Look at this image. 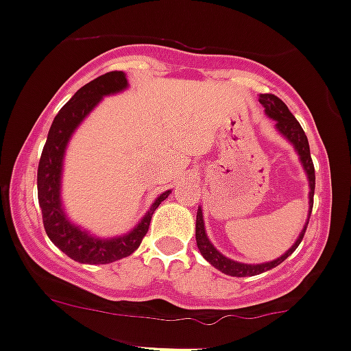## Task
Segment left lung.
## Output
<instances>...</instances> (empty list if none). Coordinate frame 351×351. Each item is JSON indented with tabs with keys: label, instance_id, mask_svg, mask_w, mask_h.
Returning <instances> with one entry per match:
<instances>
[{
	"label": "left lung",
	"instance_id": "1",
	"mask_svg": "<svg viewBox=\"0 0 351 351\" xmlns=\"http://www.w3.org/2000/svg\"><path fill=\"white\" fill-rule=\"evenodd\" d=\"M259 102H261L263 107H265V112L276 123V130H278L280 133H282L283 136L293 145L298 157H300V162L302 165H304V171L308 179V187H311V191H308V204H311V211H312V204H314V189H315V172H314V164H312V158H311V148H308L307 136H305L302 126L298 124V121L295 119L293 114L290 112L289 107L285 106V102H283L282 99H278V97L273 95V93H261V95H259ZM308 217H311V215H308ZM307 225H308V218L304 225V230L300 232L298 239L295 241V244L282 256V258L275 259V261L263 263V265H244V263H237L225 258L223 254H220V252L213 247L210 239L206 237V230H204L203 211H201V208H197L196 244H197V249H199V252L203 254V258L206 259L211 266H215V268L220 269L221 273H225V275L254 276V275H261V273L282 265V263L292 254L295 249L298 247V244H300L302 239H304L305 230H307Z\"/></svg>",
	"mask_w": 351,
	"mask_h": 351
}]
</instances>
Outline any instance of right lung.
<instances>
[{
    "mask_svg": "<svg viewBox=\"0 0 351 351\" xmlns=\"http://www.w3.org/2000/svg\"><path fill=\"white\" fill-rule=\"evenodd\" d=\"M124 88H128V80L123 71L106 73L83 85L54 117L43 155H40L39 171H37V196H39L47 237L68 258L78 263H86V265H107V263H114L133 254L147 235L154 211L171 194V191L162 193L154 201L150 211L141 218V221L133 230L112 239L93 237L86 230L73 225L62 210V158H64L69 138L80 126V123L92 112L93 107L102 100V97L123 92Z\"/></svg>",
    "mask_w": 351,
    "mask_h": 351,
    "instance_id": "1",
    "label": "right lung"
}]
</instances>
